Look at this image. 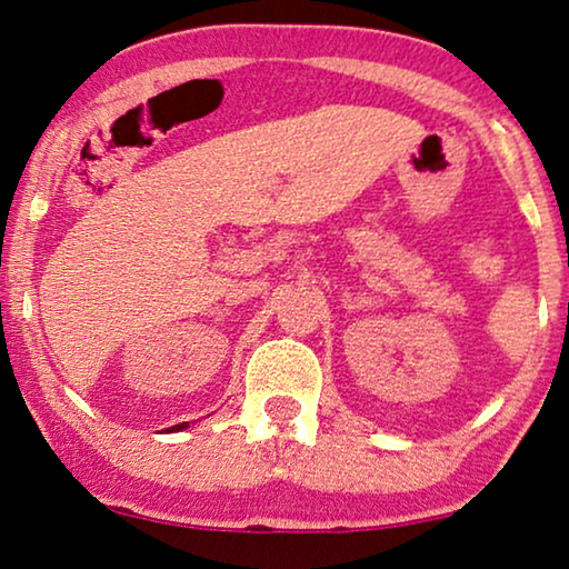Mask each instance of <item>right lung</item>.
Instances as JSON below:
<instances>
[{
    "label": "right lung",
    "mask_w": 569,
    "mask_h": 569,
    "mask_svg": "<svg viewBox=\"0 0 569 569\" xmlns=\"http://www.w3.org/2000/svg\"><path fill=\"white\" fill-rule=\"evenodd\" d=\"M182 428H187V422H182V426H174V428H169V432H171V430H182Z\"/></svg>",
    "instance_id": "obj_1"
}]
</instances>
